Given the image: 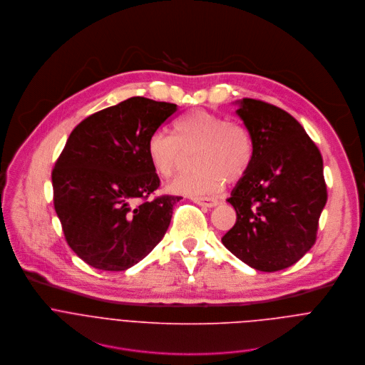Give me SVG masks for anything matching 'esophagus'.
Wrapping results in <instances>:
<instances>
[{"label":"esophagus","mask_w":365,"mask_h":365,"mask_svg":"<svg viewBox=\"0 0 365 365\" xmlns=\"http://www.w3.org/2000/svg\"><path fill=\"white\" fill-rule=\"evenodd\" d=\"M192 201L201 207H205V208H214L217 207L220 202L217 200H211V198H207V197H194Z\"/></svg>","instance_id":"obj_1"}]
</instances>
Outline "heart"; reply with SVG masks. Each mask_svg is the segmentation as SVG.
I'll return each mask as SVG.
<instances>
[{"mask_svg": "<svg viewBox=\"0 0 365 365\" xmlns=\"http://www.w3.org/2000/svg\"><path fill=\"white\" fill-rule=\"evenodd\" d=\"M194 170L177 177L168 191L190 197L218 192L225 181L237 182L248 173L252 161V141L248 131L228 118L194 110L180 117L173 135L155 133L147 144V155L157 175L173 177L194 153Z\"/></svg>", "mask_w": 365, "mask_h": 365, "instance_id": "obj_1", "label": "heart"}]
</instances>
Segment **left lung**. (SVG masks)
Returning a JSON list of instances; mask_svg holds the SVG:
<instances>
[{
    "mask_svg": "<svg viewBox=\"0 0 365 365\" xmlns=\"http://www.w3.org/2000/svg\"><path fill=\"white\" fill-rule=\"evenodd\" d=\"M237 104L252 141V161L227 200L237 221L221 241L247 265L279 271L315 242L327 202L322 157L287 111L252 98Z\"/></svg>",
    "mask_w": 365,
    "mask_h": 365,
    "instance_id": "left-lung-1",
    "label": "left lung"
}]
</instances>
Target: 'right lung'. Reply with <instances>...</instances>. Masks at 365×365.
Returning a JSON list of instances; mask_svg holds the SVG:
<instances>
[{"label": "right lung", "mask_w": 365, "mask_h": 365, "mask_svg": "<svg viewBox=\"0 0 365 365\" xmlns=\"http://www.w3.org/2000/svg\"><path fill=\"white\" fill-rule=\"evenodd\" d=\"M177 106L131 97L81 121L53 170L54 208L71 250L88 265L125 271L165 235L181 197L160 187L147 144Z\"/></svg>", "instance_id": "obj_1"}]
</instances>
